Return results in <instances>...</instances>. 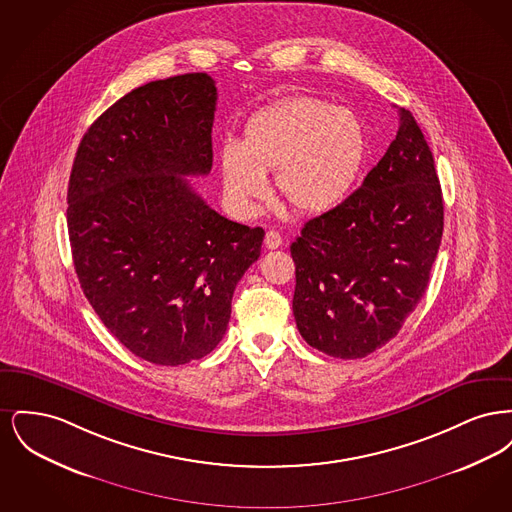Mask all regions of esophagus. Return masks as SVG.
<instances>
[{"label":"esophagus","instance_id":"1","mask_svg":"<svg viewBox=\"0 0 512 512\" xmlns=\"http://www.w3.org/2000/svg\"><path fill=\"white\" fill-rule=\"evenodd\" d=\"M282 245V236L276 230H268L265 236V247L267 249H278Z\"/></svg>","mask_w":512,"mask_h":512}]
</instances>
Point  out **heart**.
Masks as SVG:
<instances>
[{
    "mask_svg": "<svg viewBox=\"0 0 512 512\" xmlns=\"http://www.w3.org/2000/svg\"><path fill=\"white\" fill-rule=\"evenodd\" d=\"M365 153V130L351 109L311 96L284 99L251 117L242 144L222 146L224 194L249 217L267 195L265 172L274 171L276 192L293 209L324 213L353 190Z\"/></svg>",
    "mask_w": 512,
    "mask_h": 512,
    "instance_id": "1",
    "label": "heart"
}]
</instances>
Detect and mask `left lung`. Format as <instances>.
<instances>
[{
	"mask_svg": "<svg viewBox=\"0 0 512 512\" xmlns=\"http://www.w3.org/2000/svg\"><path fill=\"white\" fill-rule=\"evenodd\" d=\"M443 234L434 155L405 109L361 188L293 240V317L311 347L363 359L397 336L426 292Z\"/></svg>",
	"mask_w": 512,
	"mask_h": 512,
	"instance_id": "1",
	"label": "left lung"
}]
</instances>
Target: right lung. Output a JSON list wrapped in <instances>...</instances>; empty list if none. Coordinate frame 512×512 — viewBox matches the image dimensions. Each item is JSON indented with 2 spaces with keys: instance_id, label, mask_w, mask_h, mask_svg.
I'll use <instances>...</instances> for the list:
<instances>
[{
  "instance_id": "add662e5",
  "label": "right lung",
  "mask_w": 512,
  "mask_h": 512,
  "mask_svg": "<svg viewBox=\"0 0 512 512\" xmlns=\"http://www.w3.org/2000/svg\"><path fill=\"white\" fill-rule=\"evenodd\" d=\"M215 80L180 74L113 103L84 134L67 224L82 292L136 357L176 366L222 340L263 228L220 217L190 178L213 167Z\"/></svg>"
}]
</instances>
